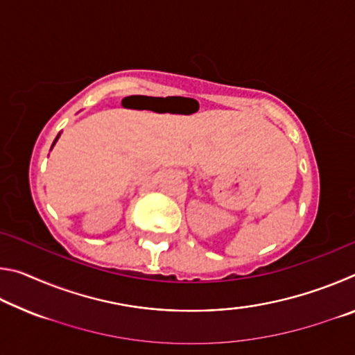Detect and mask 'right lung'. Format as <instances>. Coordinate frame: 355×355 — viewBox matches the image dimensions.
I'll list each match as a JSON object with an SVG mask.
<instances>
[{
    "label": "right lung",
    "instance_id": "add662e5",
    "mask_svg": "<svg viewBox=\"0 0 355 355\" xmlns=\"http://www.w3.org/2000/svg\"><path fill=\"white\" fill-rule=\"evenodd\" d=\"M59 135H61V133H59ZM59 135H58V136H56V139H55V142H53V146H55V144H56V141H58V139H59ZM53 146H51V148H53Z\"/></svg>",
    "mask_w": 355,
    "mask_h": 355
}]
</instances>
